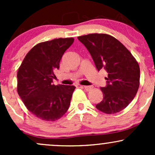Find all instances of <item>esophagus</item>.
<instances>
[{
    "label": "esophagus",
    "mask_w": 155,
    "mask_h": 155,
    "mask_svg": "<svg viewBox=\"0 0 155 155\" xmlns=\"http://www.w3.org/2000/svg\"><path fill=\"white\" fill-rule=\"evenodd\" d=\"M83 88L84 89V90H86L87 91H90V90H91L92 88V86H82Z\"/></svg>",
    "instance_id": "34e87169"
}]
</instances>
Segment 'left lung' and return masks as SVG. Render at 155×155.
<instances>
[{"label":"left lung","mask_w":155,"mask_h":155,"mask_svg":"<svg viewBox=\"0 0 155 155\" xmlns=\"http://www.w3.org/2000/svg\"><path fill=\"white\" fill-rule=\"evenodd\" d=\"M91 54L96 68L108 73L107 85L101 87L104 98L96 105L105 114H116L127 107L140 84V68L128 49L111 35L92 33L78 37Z\"/></svg>","instance_id":"8db88e82"}]
</instances>
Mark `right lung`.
<instances>
[{
	"label": "right lung",
	"instance_id": "right-lung-1",
	"mask_svg": "<svg viewBox=\"0 0 155 155\" xmlns=\"http://www.w3.org/2000/svg\"><path fill=\"white\" fill-rule=\"evenodd\" d=\"M74 41L60 38L36 44L19 68L17 92L28 111L41 120H58L68 109L76 87L51 82L62 56Z\"/></svg>",
	"mask_w": 155,
	"mask_h": 155
}]
</instances>
